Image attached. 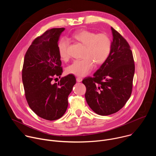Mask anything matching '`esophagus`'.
I'll list each match as a JSON object with an SVG mask.
<instances>
[{
  "instance_id": "1",
  "label": "esophagus",
  "mask_w": 156,
  "mask_h": 156,
  "mask_svg": "<svg viewBox=\"0 0 156 156\" xmlns=\"http://www.w3.org/2000/svg\"><path fill=\"white\" fill-rule=\"evenodd\" d=\"M82 80H83V79H82L81 77H77L76 78V81L77 82H81Z\"/></svg>"
}]
</instances>
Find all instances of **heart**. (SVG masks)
Segmentation results:
<instances>
[{
  "label": "heart",
  "mask_w": 156,
  "mask_h": 156,
  "mask_svg": "<svg viewBox=\"0 0 156 156\" xmlns=\"http://www.w3.org/2000/svg\"><path fill=\"white\" fill-rule=\"evenodd\" d=\"M72 39L84 46L83 58L75 60L67 69L66 72L79 76H84L91 72L94 63L97 65L104 63L108 58L112 41L106 33H96L88 30H81L73 34ZM69 41L62 39L58 44V51L61 60L67 61L70 55L68 51Z\"/></svg>",
  "instance_id": "obj_1"
}]
</instances>
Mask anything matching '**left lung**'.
I'll return each instance as SVG.
<instances>
[{
	"mask_svg": "<svg viewBox=\"0 0 156 156\" xmlns=\"http://www.w3.org/2000/svg\"><path fill=\"white\" fill-rule=\"evenodd\" d=\"M112 49L106 61L82 83L86 87L88 105L100 115H108L120 110L129 99L133 87L135 63L126 39L111 27Z\"/></svg>",
	"mask_w": 156,
	"mask_h": 156,
	"instance_id": "1",
	"label": "left lung"
}]
</instances>
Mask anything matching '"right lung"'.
<instances>
[{
	"label": "right lung",
	"instance_id": "obj_1",
	"mask_svg": "<svg viewBox=\"0 0 156 156\" xmlns=\"http://www.w3.org/2000/svg\"><path fill=\"white\" fill-rule=\"evenodd\" d=\"M64 30V28H52L36 37L26 52L22 70L30 107L39 117L51 121L65 113L69 95L76 83L72 74L61 78L58 83H52L54 78H60L63 72L58 41Z\"/></svg>",
	"mask_w": 156,
	"mask_h": 156
}]
</instances>
